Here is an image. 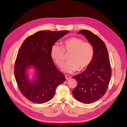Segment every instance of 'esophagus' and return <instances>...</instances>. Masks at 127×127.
<instances>
[{"label":"esophagus","instance_id":"obj_1","mask_svg":"<svg viewBox=\"0 0 127 127\" xmlns=\"http://www.w3.org/2000/svg\"><path fill=\"white\" fill-rule=\"evenodd\" d=\"M65 77H66V79L67 80H68V79H70V78H71V77L70 76H69V75H65Z\"/></svg>","mask_w":127,"mask_h":127}]
</instances>
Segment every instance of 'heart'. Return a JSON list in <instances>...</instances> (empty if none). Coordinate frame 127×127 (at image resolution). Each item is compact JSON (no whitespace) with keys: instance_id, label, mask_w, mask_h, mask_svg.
<instances>
[{"instance_id":"obj_1","label":"heart","mask_w":127,"mask_h":127,"mask_svg":"<svg viewBox=\"0 0 127 127\" xmlns=\"http://www.w3.org/2000/svg\"><path fill=\"white\" fill-rule=\"evenodd\" d=\"M66 54H70L68 62L63 70L72 73L77 70H83L91 64L94 57V50L88 42L76 37H71L63 42V47L53 44L51 49V56L57 66L61 67L66 60Z\"/></svg>"}]
</instances>
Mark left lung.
<instances>
[{
    "instance_id": "obj_1",
    "label": "left lung",
    "mask_w": 127,
    "mask_h": 127,
    "mask_svg": "<svg viewBox=\"0 0 127 127\" xmlns=\"http://www.w3.org/2000/svg\"><path fill=\"white\" fill-rule=\"evenodd\" d=\"M85 36L93 46L94 57L85 71L74 76L77 85L72 93L77 100L84 104L97 101L105 94L111 77L108 51L100 38L88 30L78 32Z\"/></svg>"
}]
</instances>
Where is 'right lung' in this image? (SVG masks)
Segmentation results:
<instances>
[{
    "mask_svg": "<svg viewBox=\"0 0 127 127\" xmlns=\"http://www.w3.org/2000/svg\"><path fill=\"white\" fill-rule=\"evenodd\" d=\"M68 32L41 31L28 37L17 53L14 75L18 89L29 101L42 104L50 100L57 86L66 80L64 75L57 69L51 56V49L56 42ZM33 66L37 78L29 82L27 69Z\"/></svg>",
    "mask_w": 127,
    "mask_h": 127,
    "instance_id": "right-lung-1",
    "label": "right lung"
}]
</instances>
